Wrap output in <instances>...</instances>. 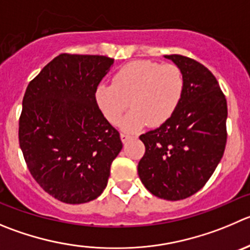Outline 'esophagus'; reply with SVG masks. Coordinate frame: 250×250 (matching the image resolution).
Here are the masks:
<instances>
[{
	"instance_id": "34e87169",
	"label": "esophagus",
	"mask_w": 250,
	"mask_h": 250,
	"mask_svg": "<svg viewBox=\"0 0 250 250\" xmlns=\"http://www.w3.org/2000/svg\"><path fill=\"white\" fill-rule=\"evenodd\" d=\"M132 137H134L132 135L125 134V132H121V135H120V139H121V141L124 142V144H126V142L129 141V140H131Z\"/></svg>"
}]
</instances>
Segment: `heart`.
<instances>
[{
  "mask_svg": "<svg viewBox=\"0 0 250 250\" xmlns=\"http://www.w3.org/2000/svg\"><path fill=\"white\" fill-rule=\"evenodd\" d=\"M184 85V75L177 65L136 60L121 66L111 84H98L94 99L111 124L119 123L130 102L132 110L121 121V127L130 131L169 120L182 102Z\"/></svg>",
  "mask_w": 250,
  "mask_h": 250,
  "instance_id": "heart-1",
  "label": "heart"
}]
</instances>
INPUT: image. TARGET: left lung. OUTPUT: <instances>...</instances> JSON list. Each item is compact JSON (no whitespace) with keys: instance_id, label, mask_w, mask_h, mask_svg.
<instances>
[{"instance_id":"1","label":"left lung","mask_w":250,"mask_h":250,"mask_svg":"<svg viewBox=\"0 0 250 250\" xmlns=\"http://www.w3.org/2000/svg\"><path fill=\"white\" fill-rule=\"evenodd\" d=\"M165 58L183 71L184 93L169 120L140 136L146 151L137 173L151 194L177 201L198 192L220 163L227 141V102L205 66L187 56Z\"/></svg>"}]
</instances>
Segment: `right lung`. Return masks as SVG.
I'll list each match as a JSON object with an SVG mask.
<instances>
[{
  "instance_id": "1",
  "label": "right lung",
  "mask_w": 250,
  "mask_h": 250,
  "mask_svg": "<svg viewBox=\"0 0 250 250\" xmlns=\"http://www.w3.org/2000/svg\"><path fill=\"white\" fill-rule=\"evenodd\" d=\"M114 59L61 54L29 82L20 118V146L38 184L66 204L97 199L123 148L118 130L94 99Z\"/></svg>"
}]
</instances>
